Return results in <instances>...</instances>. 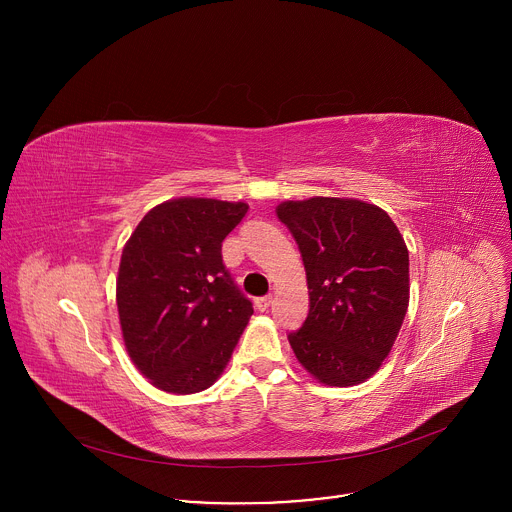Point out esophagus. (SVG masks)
<instances>
[{"label": "esophagus", "instance_id": "esophagus-1", "mask_svg": "<svg viewBox=\"0 0 512 512\" xmlns=\"http://www.w3.org/2000/svg\"><path fill=\"white\" fill-rule=\"evenodd\" d=\"M271 302H273V298H271V296H261V298H255V308H257L259 312H265V310L271 306Z\"/></svg>", "mask_w": 512, "mask_h": 512}]
</instances>
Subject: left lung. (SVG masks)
<instances>
[{
	"mask_svg": "<svg viewBox=\"0 0 512 512\" xmlns=\"http://www.w3.org/2000/svg\"><path fill=\"white\" fill-rule=\"evenodd\" d=\"M294 235L310 312L289 344L328 387L371 379L389 356L409 306V251L391 216L356 198L314 196L275 208Z\"/></svg>",
	"mask_w": 512,
	"mask_h": 512,
	"instance_id": "left-lung-1",
	"label": "left lung"
}]
</instances>
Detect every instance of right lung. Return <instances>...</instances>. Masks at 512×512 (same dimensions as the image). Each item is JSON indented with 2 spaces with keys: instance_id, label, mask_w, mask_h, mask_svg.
I'll list each match as a JSON object with an SVG mask.
<instances>
[{
  "instance_id": "add662e5",
  "label": "right lung",
  "mask_w": 512,
  "mask_h": 512,
  "mask_svg": "<svg viewBox=\"0 0 512 512\" xmlns=\"http://www.w3.org/2000/svg\"><path fill=\"white\" fill-rule=\"evenodd\" d=\"M249 204L182 196L145 214L123 247L117 312L135 369L166 393L214 385L253 314L223 265Z\"/></svg>"
}]
</instances>
